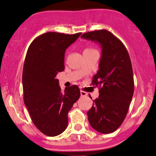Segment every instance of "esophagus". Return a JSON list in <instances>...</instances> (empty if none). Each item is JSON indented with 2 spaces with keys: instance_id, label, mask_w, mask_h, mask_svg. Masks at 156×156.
<instances>
[{
  "instance_id": "obj_1",
  "label": "esophagus",
  "mask_w": 156,
  "mask_h": 156,
  "mask_svg": "<svg viewBox=\"0 0 156 156\" xmlns=\"http://www.w3.org/2000/svg\"><path fill=\"white\" fill-rule=\"evenodd\" d=\"M88 94L86 92V91H80V95H81V97H86L87 96Z\"/></svg>"
}]
</instances>
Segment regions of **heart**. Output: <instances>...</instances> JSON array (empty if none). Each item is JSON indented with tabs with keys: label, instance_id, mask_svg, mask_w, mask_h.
I'll return each mask as SVG.
<instances>
[{
	"label": "heart",
	"instance_id": "heart-1",
	"mask_svg": "<svg viewBox=\"0 0 156 156\" xmlns=\"http://www.w3.org/2000/svg\"><path fill=\"white\" fill-rule=\"evenodd\" d=\"M84 51H94V49H92V48H86Z\"/></svg>",
	"mask_w": 156,
	"mask_h": 156
}]
</instances>
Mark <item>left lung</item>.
I'll use <instances>...</instances> for the list:
<instances>
[{
    "label": "left lung",
    "instance_id": "obj_1",
    "mask_svg": "<svg viewBox=\"0 0 156 156\" xmlns=\"http://www.w3.org/2000/svg\"><path fill=\"white\" fill-rule=\"evenodd\" d=\"M81 37L98 43L102 49L99 69L91 83L99 86V95L87 112L88 119L97 132L110 134L122 124L132 102L134 89L132 62L123 43L106 30L88 32Z\"/></svg>",
    "mask_w": 156,
    "mask_h": 156
}]
</instances>
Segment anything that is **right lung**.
<instances>
[{"instance_id": "add662e5", "label": "right lung", "mask_w": 156, "mask_h": 156, "mask_svg": "<svg viewBox=\"0 0 156 156\" xmlns=\"http://www.w3.org/2000/svg\"><path fill=\"white\" fill-rule=\"evenodd\" d=\"M80 35L48 32L34 39L27 49L22 72L24 102L34 125L48 136L66 129L68 112L80 96L76 85L62 92L56 78L65 70V50Z\"/></svg>"}]
</instances>
